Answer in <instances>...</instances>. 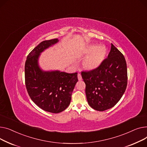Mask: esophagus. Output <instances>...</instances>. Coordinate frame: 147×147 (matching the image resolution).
<instances>
[{
	"instance_id": "obj_1",
	"label": "esophagus",
	"mask_w": 147,
	"mask_h": 147,
	"mask_svg": "<svg viewBox=\"0 0 147 147\" xmlns=\"http://www.w3.org/2000/svg\"><path fill=\"white\" fill-rule=\"evenodd\" d=\"M78 79L79 81L82 80V76H81V75L80 74H78Z\"/></svg>"
}]
</instances>
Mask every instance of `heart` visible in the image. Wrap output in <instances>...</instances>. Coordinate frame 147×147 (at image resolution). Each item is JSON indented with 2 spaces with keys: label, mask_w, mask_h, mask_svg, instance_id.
Returning a JSON list of instances; mask_svg holds the SVG:
<instances>
[{
  "label": "heart",
  "mask_w": 147,
  "mask_h": 147,
  "mask_svg": "<svg viewBox=\"0 0 147 147\" xmlns=\"http://www.w3.org/2000/svg\"><path fill=\"white\" fill-rule=\"evenodd\" d=\"M85 53L88 54L83 60V66L88 70H94L98 68L106 56L107 50L104 46L92 45L85 50Z\"/></svg>",
  "instance_id": "obj_1"
}]
</instances>
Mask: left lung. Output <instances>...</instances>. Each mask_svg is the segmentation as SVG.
I'll use <instances>...</instances> for the list:
<instances>
[{"mask_svg": "<svg viewBox=\"0 0 147 147\" xmlns=\"http://www.w3.org/2000/svg\"><path fill=\"white\" fill-rule=\"evenodd\" d=\"M89 105L97 111L115 106L127 86V66L124 56L113 45L107 59L96 69L82 72Z\"/></svg>", "mask_w": 147, "mask_h": 147, "instance_id": "obj_1", "label": "left lung"}]
</instances>
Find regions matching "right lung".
I'll list each match as a JSON object with an SVG mask.
<instances>
[{
  "instance_id": "1",
  "label": "right lung",
  "mask_w": 147,
  "mask_h": 147,
  "mask_svg": "<svg viewBox=\"0 0 147 147\" xmlns=\"http://www.w3.org/2000/svg\"><path fill=\"white\" fill-rule=\"evenodd\" d=\"M58 42L55 38L40 42L29 53L25 65V85L31 99L43 110L53 113H60L69 106L78 81L76 72L43 71L40 67L41 53Z\"/></svg>"
}]
</instances>
